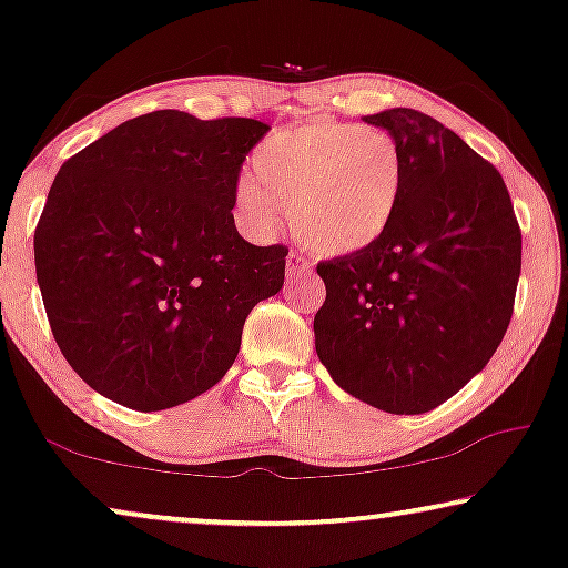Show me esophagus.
<instances>
[{
	"mask_svg": "<svg viewBox=\"0 0 568 568\" xmlns=\"http://www.w3.org/2000/svg\"><path fill=\"white\" fill-rule=\"evenodd\" d=\"M310 271V261L302 251H290L286 255V278H300Z\"/></svg>",
	"mask_w": 568,
	"mask_h": 568,
	"instance_id": "esophagus-1",
	"label": "esophagus"
}]
</instances>
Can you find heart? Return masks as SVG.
Wrapping results in <instances>:
<instances>
[{
  "label": "heart",
  "mask_w": 568,
  "mask_h": 568,
  "mask_svg": "<svg viewBox=\"0 0 568 568\" xmlns=\"http://www.w3.org/2000/svg\"><path fill=\"white\" fill-rule=\"evenodd\" d=\"M253 175L235 189L237 216L271 232L290 206L292 230L317 255H354L383 240L403 193V154L383 129L307 123L263 139Z\"/></svg>",
  "instance_id": "obj_1"
}]
</instances>
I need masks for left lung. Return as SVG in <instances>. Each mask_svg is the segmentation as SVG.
<instances>
[{"mask_svg": "<svg viewBox=\"0 0 568 568\" xmlns=\"http://www.w3.org/2000/svg\"><path fill=\"white\" fill-rule=\"evenodd\" d=\"M403 154L383 240L317 263L315 352L333 383L387 414H426L486 367L509 328L523 232L491 162L414 108L364 115Z\"/></svg>", "mask_w": 568, "mask_h": 568, "instance_id": "1", "label": "left lung"}]
</instances>
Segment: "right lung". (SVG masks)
<instances>
[{
  "mask_svg": "<svg viewBox=\"0 0 568 568\" xmlns=\"http://www.w3.org/2000/svg\"><path fill=\"white\" fill-rule=\"evenodd\" d=\"M266 131L154 111L61 165L36 227V276L53 338L92 390L146 414L227 375L290 253L251 245L232 216L240 168Z\"/></svg>",
  "mask_w": 568,
  "mask_h": 568,
  "instance_id": "right-lung-1",
  "label": "right lung"
}]
</instances>
